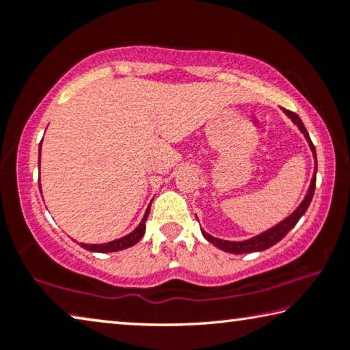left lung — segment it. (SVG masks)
Masks as SVG:
<instances>
[{
    "mask_svg": "<svg viewBox=\"0 0 350 350\" xmlns=\"http://www.w3.org/2000/svg\"><path fill=\"white\" fill-rule=\"evenodd\" d=\"M286 114L292 118L295 125H298V128L301 129V133L304 134L306 140L309 142V146L312 150L313 157H315V174L312 177V182H310V187H309V191H307L306 198L301 205L296 208L292 215H290L287 219H284L282 222H280L278 225H275L273 228L267 230V232L260 233L258 236H254L252 239H247V241H241V242H233V241H222V239H217V238H213L211 234L205 233L202 230V234L204 238L211 242L213 245H216L217 248H221L224 252H228V253H233V254H242V253H252V252H262V250H267L271 245H275L276 242H280L284 236H286L290 230H292L298 221L301 219V216L304 215L306 210L309 208V205L312 202V198H313V193H315V183H317V151H315V145L312 144L310 140V135L307 133L306 126L303 125V122H301V118L298 117V114H295L292 111H287L286 109Z\"/></svg>",
    "mask_w": 350,
    "mask_h": 350,
    "instance_id": "8db88e82",
    "label": "left lung"
}]
</instances>
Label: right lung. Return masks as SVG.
I'll list each match as a JSON object with an SVG mask.
<instances>
[{
    "mask_svg": "<svg viewBox=\"0 0 350 350\" xmlns=\"http://www.w3.org/2000/svg\"><path fill=\"white\" fill-rule=\"evenodd\" d=\"M40 151H41V144H40ZM148 215H150V206H148V210L145 213L144 219H142V222L139 224V227L134 230L133 233H129L126 236H123L120 239H116L112 242H106V244H80L83 248H86V250L90 252H98V253H108V252H118V250H125L128 247H133L134 244H137V242L144 238L145 234V230H146V219Z\"/></svg>",
    "mask_w": 350,
    "mask_h": 350,
    "instance_id": "right-lung-1",
    "label": "right lung"
}]
</instances>
